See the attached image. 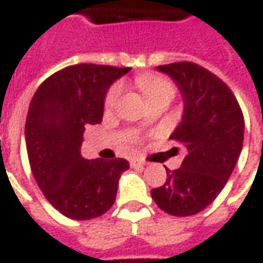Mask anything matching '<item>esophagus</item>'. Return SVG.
Listing matches in <instances>:
<instances>
[{
  "label": "esophagus",
  "instance_id": "1",
  "mask_svg": "<svg viewBox=\"0 0 263 263\" xmlns=\"http://www.w3.org/2000/svg\"><path fill=\"white\" fill-rule=\"evenodd\" d=\"M145 165H146V162L138 161V159H134V161H131L132 168H142V166H145Z\"/></svg>",
  "mask_w": 263,
  "mask_h": 263
}]
</instances>
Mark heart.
Returning <instances> with one entry per match:
<instances>
[{"label":"heart","instance_id":"heart-1","mask_svg":"<svg viewBox=\"0 0 263 263\" xmlns=\"http://www.w3.org/2000/svg\"><path fill=\"white\" fill-rule=\"evenodd\" d=\"M138 87L141 88V91L144 92L145 98L148 100V102L158 100L161 97H174L175 93V88L171 84L170 81L163 80L162 77L154 74L142 75L138 78ZM119 95H121V85H114L109 92L106 95L105 106L108 109H111L117 101H118Z\"/></svg>","mask_w":263,"mask_h":263}]
</instances>
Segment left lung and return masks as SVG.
Listing matches in <instances>:
<instances>
[{"label": "left lung", "instance_id": "obj_1", "mask_svg": "<svg viewBox=\"0 0 263 263\" xmlns=\"http://www.w3.org/2000/svg\"><path fill=\"white\" fill-rule=\"evenodd\" d=\"M181 92V122L171 134L186 149L181 168H166V182L151 191L166 214L201 212L219 195L243 145L245 121L232 91L216 75L194 62L159 65Z\"/></svg>", "mask_w": 263, "mask_h": 263}]
</instances>
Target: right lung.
<instances>
[{"label":"right lung","mask_w":263,"mask_h":263,"mask_svg":"<svg viewBox=\"0 0 263 263\" xmlns=\"http://www.w3.org/2000/svg\"><path fill=\"white\" fill-rule=\"evenodd\" d=\"M131 68L78 64L42 82L29 104L25 144L29 165L45 198L67 218L87 221L115 202L126 159H85L88 125L100 124L109 87Z\"/></svg>","instance_id":"1"}]
</instances>
